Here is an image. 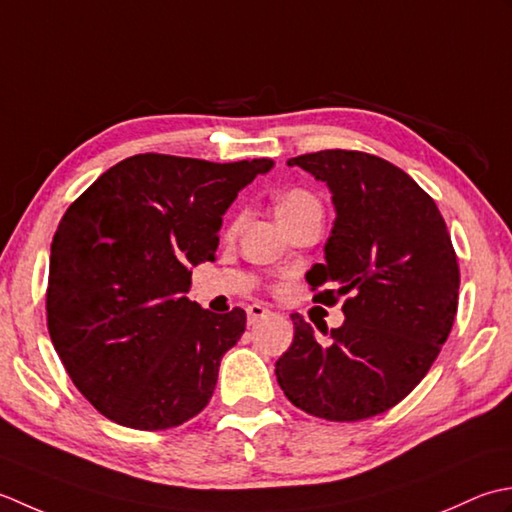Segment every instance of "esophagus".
<instances>
[{"label":"esophagus","instance_id":"obj_1","mask_svg":"<svg viewBox=\"0 0 512 512\" xmlns=\"http://www.w3.org/2000/svg\"><path fill=\"white\" fill-rule=\"evenodd\" d=\"M267 316H271V311L267 307H263V305H249L247 307V325L249 327L258 325V322L265 320Z\"/></svg>","mask_w":512,"mask_h":512}]
</instances>
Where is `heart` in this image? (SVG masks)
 <instances>
[{"label":"heart","instance_id":"1","mask_svg":"<svg viewBox=\"0 0 512 512\" xmlns=\"http://www.w3.org/2000/svg\"><path fill=\"white\" fill-rule=\"evenodd\" d=\"M309 205H318V201L314 196L305 190H291L287 192L283 198L278 201L276 207V214L283 216V214H291V212H298V210H305Z\"/></svg>","mask_w":512,"mask_h":512}]
</instances>
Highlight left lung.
Listing matches in <instances>:
<instances>
[{
  "label": "left lung",
  "mask_w": 512,
  "mask_h": 512,
  "mask_svg": "<svg viewBox=\"0 0 512 512\" xmlns=\"http://www.w3.org/2000/svg\"><path fill=\"white\" fill-rule=\"evenodd\" d=\"M325 183L336 210L325 263L307 271L316 298L342 305V327L320 344L294 320V342L276 362L291 404L331 422L389 411L431 369L457 314L460 269L433 198L380 156L322 150L289 159Z\"/></svg>",
  "instance_id": "obj_1"
}]
</instances>
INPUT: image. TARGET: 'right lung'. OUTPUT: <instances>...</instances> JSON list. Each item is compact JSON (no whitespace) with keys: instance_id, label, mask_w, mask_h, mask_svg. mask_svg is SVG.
<instances>
[{"instance_id":"obj_1","label":"right lung","mask_w":512,"mask_h":512,"mask_svg":"<svg viewBox=\"0 0 512 512\" xmlns=\"http://www.w3.org/2000/svg\"><path fill=\"white\" fill-rule=\"evenodd\" d=\"M271 168L137 154L66 210L50 247L48 331L75 387L112 422L165 431L210 402L247 318L187 298L192 269L216 260L229 205Z\"/></svg>"}]
</instances>
